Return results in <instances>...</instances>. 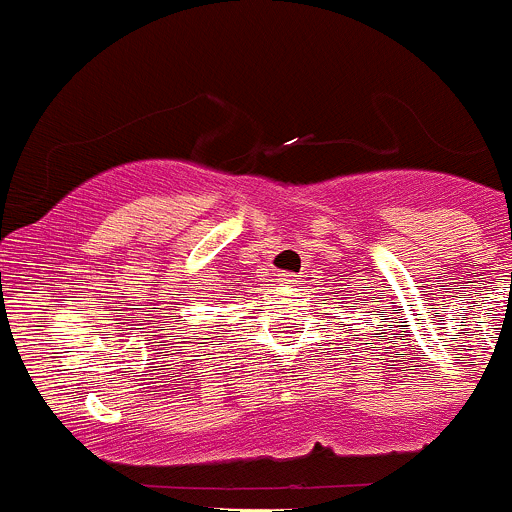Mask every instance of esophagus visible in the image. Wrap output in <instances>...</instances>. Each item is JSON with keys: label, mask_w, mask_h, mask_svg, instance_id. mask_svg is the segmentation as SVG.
I'll return each instance as SVG.
<instances>
[{"label": "esophagus", "mask_w": 512, "mask_h": 512, "mask_svg": "<svg viewBox=\"0 0 512 512\" xmlns=\"http://www.w3.org/2000/svg\"><path fill=\"white\" fill-rule=\"evenodd\" d=\"M278 283H288V286H291V283H298V281L293 273H281V276H278Z\"/></svg>", "instance_id": "34e87169"}]
</instances>
